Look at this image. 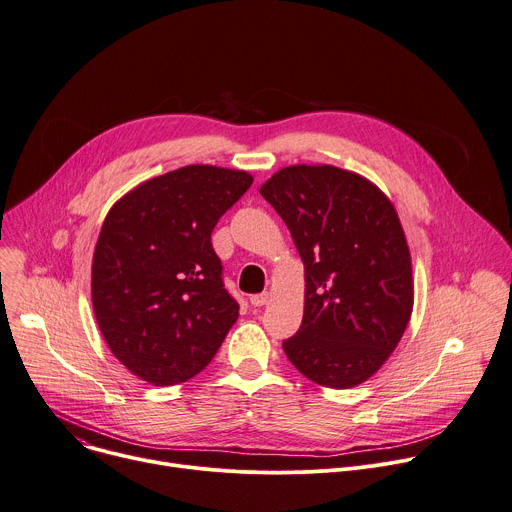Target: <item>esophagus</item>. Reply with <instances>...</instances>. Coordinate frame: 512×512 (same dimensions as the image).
<instances>
[{
	"instance_id": "obj_1",
	"label": "esophagus",
	"mask_w": 512,
	"mask_h": 512,
	"mask_svg": "<svg viewBox=\"0 0 512 512\" xmlns=\"http://www.w3.org/2000/svg\"><path fill=\"white\" fill-rule=\"evenodd\" d=\"M267 300H269V294H267V292H265V294H255V296H251V306H255V308L265 306Z\"/></svg>"
}]
</instances>
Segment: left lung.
I'll return each mask as SVG.
<instances>
[{
    "label": "left lung",
    "instance_id": "left-lung-1",
    "mask_svg": "<svg viewBox=\"0 0 512 512\" xmlns=\"http://www.w3.org/2000/svg\"><path fill=\"white\" fill-rule=\"evenodd\" d=\"M259 192L304 263V316L284 341L288 359L324 388L363 384L400 343L414 304L394 204L374 181L335 165L284 167Z\"/></svg>",
    "mask_w": 512,
    "mask_h": 512
}]
</instances>
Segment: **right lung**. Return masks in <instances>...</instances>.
I'll list each match as a JSON object with an SVG mask.
<instances>
[{
  "label": "right lung",
  "instance_id": "right-lung-1",
  "mask_svg": "<svg viewBox=\"0 0 512 512\" xmlns=\"http://www.w3.org/2000/svg\"><path fill=\"white\" fill-rule=\"evenodd\" d=\"M253 183L243 169L185 165L114 202L91 261V304L114 357L153 386L188 382L239 318L210 235Z\"/></svg>",
  "mask_w": 512,
  "mask_h": 512
}]
</instances>
